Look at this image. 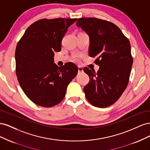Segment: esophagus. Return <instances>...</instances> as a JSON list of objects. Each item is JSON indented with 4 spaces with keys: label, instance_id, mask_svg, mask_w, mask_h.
<instances>
[{
    "label": "esophagus",
    "instance_id": "1",
    "mask_svg": "<svg viewBox=\"0 0 150 150\" xmlns=\"http://www.w3.org/2000/svg\"><path fill=\"white\" fill-rule=\"evenodd\" d=\"M78 72H83V68L81 66H78Z\"/></svg>",
    "mask_w": 150,
    "mask_h": 150
}]
</instances>
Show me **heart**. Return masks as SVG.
Instances as JSON below:
<instances>
[{"mask_svg": "<svg viewBox=\"0 0 150 150\" xmlns=\"http://www.w3.org/2000/svg\"><path fill=\"white\" fill-rule=\"evenodd\" d=\"M81 57V55H80V54H74L73 56H72V59L74 61H79L80 59V58Z\"/></svg>", "mask_w": 150, "mask_h": 150, "instance_id": "1", "label": "heart"}]
</instances>
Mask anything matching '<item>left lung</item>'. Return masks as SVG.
<instances>
[{"label":"left lung","mask_w":150,"mask_h":150,"mask_svg":"<svg viewBox=\"0 0 150 150\" xmlns=\"http://www.w3.org/2000/svg\"><path fill=\"white\" fill-rule=\"evenodd\" d=\"M89 36V56L96 57L97 72L84 67L89 77L83 89L92 105L106 108L114 104L128 86L133 64L128 39L118 27L111 22L97 18H80L76 22Z\"/></svg>","instance_id":"8db88e82"}]
</instances>
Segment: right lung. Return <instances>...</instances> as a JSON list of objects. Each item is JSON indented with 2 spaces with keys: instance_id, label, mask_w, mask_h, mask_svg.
Instances as JSON below:
<instances>
[{
  "instance_id": "right-lung-1",
  "label": "right lung",
  "mask_w": 150,
  "mask_h": 150,
  "mask_svg": "<svg viewBox=\"0 0 150 150\" xmlns=\"http://www.w3.org/2000/svg\"><path fill=\"white\" fill-rule=\"evenodd\" d=\"M77 19H43L34 22L18 42L15 52L16 72L22 89L39 106L49 108L64 99L68 84L78 74L73 62L58 67L54 52Z\"/></svg>"
}]
</instances>
